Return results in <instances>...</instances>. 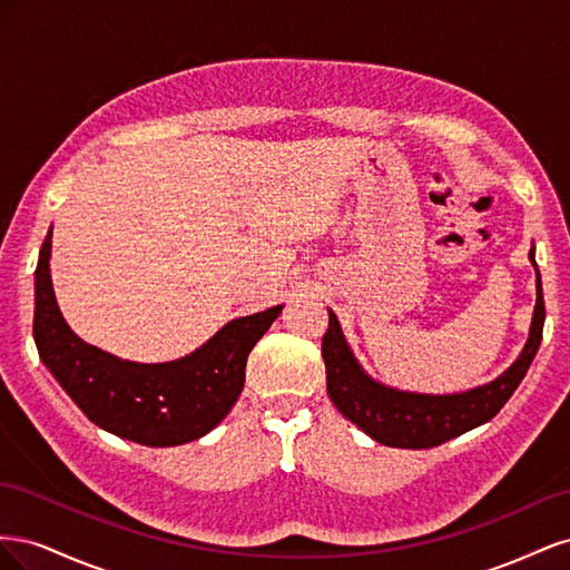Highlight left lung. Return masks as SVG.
<instances>
[{
    "instance_id": "1",
    "label": "left lung",
    "mask_w": 570,
    "mask_h": 570,
    "mask_svg": "<svg viewBox=\"0 0 570 570\" xmlns=\"http://www.w3.org/2000/svg\"><path fill=\"white\" fill-rule=\"evenodd\" d=\"M528 256L538 268L532 249ZM327 316L331 321L321 342V354L325 361L327 394L342 416L381 444L400 446V450H428L488 423L509 402L540 350L544 299L538 273V304H534L530 337L521 356L497 381L461 394H416L375 383L361 371L331 308H327Z\"/></svg>"
}]
</instances>
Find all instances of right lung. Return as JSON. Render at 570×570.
I'll return each mask as SVG.
<instances>
[{
  "mask_svg": "<svg viewBox=\"0 0 570 570\" xmlns=\"http://www.w3.org/2000/svg\"><path fill=\"white\" fill-rule=\"evenodd\" d=\"M51 230L36 271L32 337L45 366L95 425L147 446H176L214 430L245 387L247 356L283 306L230 321L170 364H135L82 342L66 325L49 275Z\"/></svg>",
  "mask_w": 570,
  "mask_h": 570,
  "instance_id": "add662e5",
  "label": "right lung"
}]
</instances>
